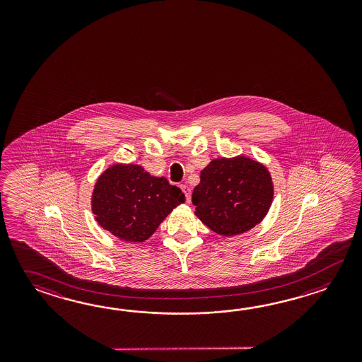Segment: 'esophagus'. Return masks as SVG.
Segmentation results:
<instances>
[{"label": "esophagus", "mask_w": 362, "mask_h": 362, "mask_svg": "<svg viewBox=\"0 0 362 362\" xmlns=\"http://www.w3.org/2000/svg\"><path fill=\"white\" fill-rule=\"evenodd\" d=\"M180 187H181V190L184 192L185 197H186V200L187 202H190V197H192V190H190V187L187 186V185H180Z\"/></svg>", "instance_id": "esophagus-1"}]
</instances>
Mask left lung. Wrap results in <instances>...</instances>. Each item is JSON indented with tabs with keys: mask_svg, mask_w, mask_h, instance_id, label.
<instances>
[{
	"mask_svg": "<svg viewBox=\"0 0 362 362\" xmlns=\"http://www.w3.org/2000/svg\"><path fill=\"white\" fill-rule=\"evenodd\" d=\"M269 170L247 156L218 158L200 172L192 192L195 215L211 230L231 237L251 230L273 200Z\"/></svg>",
	"mask_w": 362,
	"mask_h": 362,
	"instance_id": "obj_1",
	"label": "left lung"
}]
</instances>
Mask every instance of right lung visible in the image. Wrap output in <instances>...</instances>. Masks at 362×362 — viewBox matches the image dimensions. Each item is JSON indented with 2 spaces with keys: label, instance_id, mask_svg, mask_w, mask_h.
<instances>
[{
  "label": "right lung",
  "instance_id": "add662e5",
  "mask_svg": "<svg viewBox=\"0 0 362 362\" xmlns=\"http://www.w3.org/2000/svg\"><path fill=\"white\" fill-rule=\"evenodd\" d=\"M184 202V192L167 178L151 176L139 164H114L94 185L92 211L117 238L144 242Z\"/></svg>",
  "mask_w": 362,
  "mask_h": 362
}]
</instances>
